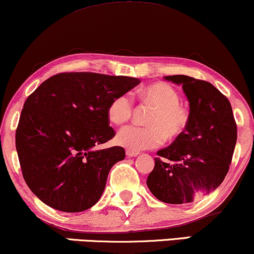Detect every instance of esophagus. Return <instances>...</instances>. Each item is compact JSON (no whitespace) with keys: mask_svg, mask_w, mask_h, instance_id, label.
Wrapping results in <instances>:
<instances>
[{"mask_svg":"<svg viewBox=\"0 0 254 254\" xmlns=\"http://www.w3.org/2000/svg\"><path fill=\"white\" fill-rule=\"evenodd\" d=\"M126 155H127V158H134V156L139 155V152L130 151V149H128V151H126Z\"/></svg>","mask_w":254,"mask_h":254,"instance_id":"1","label":"esophagus"}]
</instances>
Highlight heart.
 <instances>
[{"instance_id":"obj_1","label":"heart","mask_w":254,"mask_h":254,"mask_svg":"<svg viewBox=\"0 0 254 254\" xmlns=\"http://www.w3.org/2000/svg\"><path fill=\"white\" fill-rule=\"evenodd\" d=\"M146 102L155 106L147 124L149 126L124 127L119 130L117 142L130 151L152 149L161 146L166 137L175 140L187 130L190 120V109L180 103L178 90L166 82L148 84L140 90ZM134 108L133 99L128 94L115 96L109 103L108 119L114 125H122L129 120Z\"/></svg>"}]
</instances>
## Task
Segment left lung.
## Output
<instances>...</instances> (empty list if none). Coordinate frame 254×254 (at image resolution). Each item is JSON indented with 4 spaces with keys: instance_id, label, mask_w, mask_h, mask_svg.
<instances>
[{
    "instance_id": "8db88e82",
    "label": "left lung",
    "mask_w": 254,
    "mask_h": 254,
    "mask_svg": "<svg viewBox=\"0 0 254 254\" xmlns=\"http://www.w3.org/2000/svg\"><path fill=\"white\" fill-rule=\"evenodd\" d=\"M165 80L183 86L190 120L185 134L156 153L147 186L160 201L178 205L220 186L232 161L237 125L230 101L212 83L186 75Z\"/></svg>"
}]
</instances>
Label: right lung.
Listing matches in <instances>:
<instances>
[{"mask_svg":"<svg viewBox=\"0 0 254 254\" xmlns=\"http://www.w3.org/2000/svg\"><path fill=\"white\" fill-rule=\"evenodd\" d=\"M139 79L98 73H61L28 96L16 129V151L28 187L62 212L86 211L101 198L111 168L125 149H99L115 135L107 109Z\"/></svg>","mask_w":254,"mask_h":254,"instance_id":"obj_1","label":"right lung"}]
</instances>
